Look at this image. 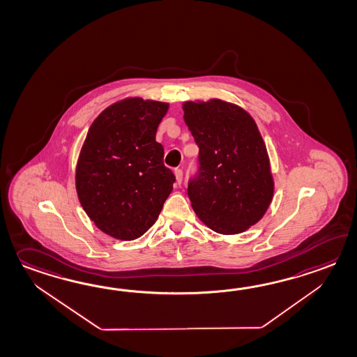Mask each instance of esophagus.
<instances>
[{
	"mask_svg": "<svg viewBox=\"0 0 357 357\" xmlns=\"http://www.w3.org/2000/svg\"><path fill=\"white\" fill-rule=\"evenodd\" d=\"M175 179H176V183L178 184H181L183 181V172L182 169H175L174 170Z\"/></svg>",
	"mask_w": 357,
	"mask_h": 357,
	"instance_id": "obj_1",
	"label": "esophagus"
}]
</instances>
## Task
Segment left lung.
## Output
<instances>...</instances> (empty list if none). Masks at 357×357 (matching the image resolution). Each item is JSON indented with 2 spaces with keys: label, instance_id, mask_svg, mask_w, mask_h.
<instances>
[{
  "label": "left lung",
  "instance_id": "1",
  "mask_svg": "<svg viewBox=\"0 0 357 357\" xmlns=\"http://www.w3.org/2000/svg\"><path fill=\"white\" fill-rule=\"evenodd\" d=\"M183 110L199 149L197 174L187 190L192 207L216 233H242L261 219L274 193L257 126L247 111L218 98L188 101Z\"/></svg>",
  "mask_w": 357,
  "mask_h": 357
}]
</instances>
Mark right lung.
Returning a JSON list of instances; mask_svg holds the SVG:
<instances>
[{"label":"right lung","mask_w":357,"mask_h":357,"mask_svg":"<svg viewBox=\"0 0 357 357\" xmlns=\"http://www.w3.org/2000/svg\"><path fill=\"white\" fill-rule=\"evenodd\" d=\"M169 103L127 98L105 109L89 127L75 185L89 219L111 237H141L173 190L174 174L156 142Z\"/></svg>","instance_id":"right-lung-1"}]
</instances>
